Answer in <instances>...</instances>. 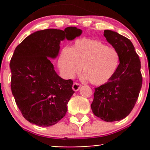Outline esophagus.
<instances>
[{
	"label": "esophagus",
	"mask_w": 150,
	"mask_h": 150,
	"mask_svg": "<svg viewBox=\"0 0 150 150\" xmlns=\"http://www.w3.org/2000/svg\"><path fill=\"white\" fill-rule=\"evenodd\" d=\"M81 84L78 83H74L73 85H72V89H73V91H78L80 89V88H81Z\"/></svg>",
	"instance_id": "esophagus-1"
}]
</instances>
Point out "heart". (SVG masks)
I'll return each instance as SVG.
<instances>
[{"instance_id":"obj_1","label":"heart","mask_w":150,"mask_h":150,"mask_svg":"<svg viewBox=\"0 0 150 150\" xmlns=\"http://www.w3.org/2000/svg\"><path fill=\"white\" fill-rule=\"evenodd\" d=\"M120 57L115 48L108 47L99 40L80 39L71 48L66 47L61 51L58 66L67 79L74 78L83 72L85 80L94 85L108 82L115 73Z\"/></svg>"}]
</instances>
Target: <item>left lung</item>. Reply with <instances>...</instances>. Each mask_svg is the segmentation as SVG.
Segmentation results:
<instances>
[{
	"label": "left lung",
	"instance_id": "1",
	"mask_svg": "<svg viewBox=\"0 0 150 150\" xmlns=\"http://www.w3.org/2000/svg\"><path fill=\"white\" fill-rule=\"evenodd\" d=\"M104 36L118 53L120 64L108 82L95 88L91 107L104 121H118L130 114L138 99L142 85L141 62L129 39L109 30H104Z\"/></svg>",
	"mask_w": 150,
	"mask_h": 150
}]
</instances>
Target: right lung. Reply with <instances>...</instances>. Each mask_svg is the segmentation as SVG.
I'll use <instances>...</instances> for the list:
<instances>
[{
    "mask_svg": "<svg viewBox=\"0 0 150 150\" xmlns=\"http://www.w3.org/2000/svg\"><path fill=\"white\" fill-rule=\"evenodd\" d=\"M76 27L35 32L15 48L10 62L11 92L23 117L38 126L55 125L67 111L75 91L72 80L59 76L49 59H56L62 40L82 34Z\"/></svg>",
    "mask_w": 150,
    "mask_h": 150,
    "instance_id": "1",
    "label": "right lung"
}]
</instances>
